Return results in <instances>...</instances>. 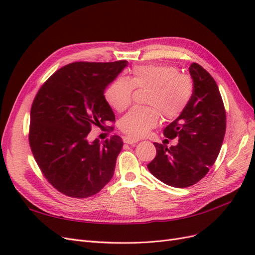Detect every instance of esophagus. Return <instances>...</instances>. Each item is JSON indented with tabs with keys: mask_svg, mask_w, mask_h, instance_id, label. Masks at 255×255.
<instances>
[{
	"mask_svg": "<svg viewBox=\"0 0 255 255\" xmlns=\"http://www.w3.org/2000/svg\"><path fill=\"white\" fill-rule=\"evenodd\" d=\"M138 141H139V139H136V138H132L129 136L123 137V142L128 143V144H134V143H137Z\"/></svg>",
	"mask_w": 255,
	"mask_h": 255,
	"instance_id": "34e87169",
	"label": "esophagus"
}]
</instances>
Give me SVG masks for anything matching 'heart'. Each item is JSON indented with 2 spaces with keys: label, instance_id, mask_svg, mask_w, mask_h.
<instances>
[{
  "label": "heart",
  "instance_id": "1",
  "mask_svg": "<svg viewBox=\"0 0 255 255\" xmlns=\"http://www.w3.org/2000/svg\"><path fill=\"white\" fill-rule=\"evenodd\" d=\"M134 88H149L146 103L154 107H134L120 119L119 128L133 138L145 136L158 125V110L166 119L179 117L192 95L190 79L179 74L175 67L142 65L134 67L128 79H116L105 91L106 101L116 111H126L132 102Z\"/></svg>",
  "mask_w": 255,
  "mask_h": 255
}]
</instances>
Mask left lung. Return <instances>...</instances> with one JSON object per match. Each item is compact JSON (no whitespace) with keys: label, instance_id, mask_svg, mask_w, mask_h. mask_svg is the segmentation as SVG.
I'll list each match as a JSON object with an SVG mask.
<instances>
[{"label":"left lung","instance_id":"left-lung-1","mask_svg":"<svg viewBox=\"0 0 255 255\" xmlns=\"http://www.w3.org/2000/svg\"><path fill=\"white\" fill-rule=\"evenodd\" d=\"M192 95L186 109L164 128L175 145L154 142L156 156L149 171L163 183L176 188L189 187L207 174L220 152L227 117L219 88L212 75L194 63L189 67Z\"/></svg>","mask_w":255,"mask_h":255}]
</instances>
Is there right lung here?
Wrapping results in <instances>:
<instances>
[{
    "mask_svg": "<svg viewBox=\"0 0 255 255\" xmlns=\"http://www.w3.org/2000/svg\"><path fill=\"white\" fill-rule=\"evenodd\" d=\"M128 64H69L38 91L30 110L29 145L45 179L61 194L88 198L112 180L121 137L90 142L87 136L92 126L102 128L115 120L104 91Z\"/></svg>",
    "mask_w": 255,
    "mask_h": 255,
    "instance_id": "1",
    "label": "right lung"
}]
</instances>
